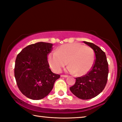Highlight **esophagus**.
<instances>
[{"instance_id": "obj_1", "label": "esophagus", "mask_w": 122, "mask_h": 122, "mask_svg": "<svg viewBox=\"0 0 122 122\" xmlns=\"http://www.w3.org/2000/svg\"><path fill=\"white\" fill-rule=\"evenodd\" d=\"M61 77H68V76L67 75H61Z\"/></svg>"}]
</instances>
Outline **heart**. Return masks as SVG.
<instances>
[{
  "instance_id": "obj_1",
  "label": "heart",
  "mask_w": 122,
  "mask_h": 122,
  "mask_svg": "<svg viewBox=\"0 0 122 122\" xmlns=\"http://www.w3.org/2000/svg\"><path fill=\"white\" fill-rule=\"evenodd\" d=\"M95 55L92 48L80 43L62 45L48 55L49 65L54 71H60L68 63L67 71L78 76H83L89 71L95 62Z\"/></svg>"
}]
</instances>
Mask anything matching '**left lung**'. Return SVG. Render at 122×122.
Listing matches in <instances>:
<instances>
[{
  "label": "left lung",
  "instance_id": "1",
  "mask_svg": "<svg viewBox=\"0 0 122 122\" xmlns=\"http://www.w3.org/2000/svg\"><path fill=\"white\" fill-rule=\"evenodd\" d=\"M83 42L94 50L95 61L89 72L76 78L75 83L70 88V90L77 97L89 100L97 96L106 86L109 73L108 63L106 54L100 47L92 43Z\"/></svg>",
  "mask_w": 122,
  "mask_h": 122
}]
</instances>
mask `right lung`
Segmentation results:
<instances>
[{"instance_id": "obj_1", "label": "right lung", "mask_w": 122, "mask_h": 122, "mask_svg": "<svg viewBox=\"0 0 122 122\" xmlns=\"http://www.w3.org/2000/svg\"><path fill=\"white\" fill-rule=\"evenodd\" d=\"M53 44L39 42L28 45L18 54L14 76L22 94L33 100L44 98L50 93L60 75L49 68L47 56Z\"/></svg>"}]
</instances>
